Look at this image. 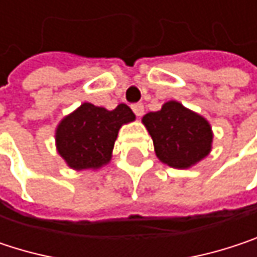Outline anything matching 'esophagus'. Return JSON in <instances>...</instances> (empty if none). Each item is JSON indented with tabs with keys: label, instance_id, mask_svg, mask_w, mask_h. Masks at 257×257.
<instances>
[{
	"label": "esophagus",
	"instance_id": "1",
	"mask_svg": "<svg viewBox=\"0 0 257 257\" xmlns=\"http://www.w3.org/2000/svg\"><path fill=\"white\" fill-rule=\"evenodd\" d=\"M132 111L135 113V116H143L144 114V105L143 104H134L132 105Z\"/></svg>",
	"mask_w": 257,
	"mask_h": 257
}]
</instances>
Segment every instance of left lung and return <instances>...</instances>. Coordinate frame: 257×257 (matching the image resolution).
<instances>
[{
  "label": "left lung",
  "instance_id": "1",
  "mask_svg": "<svg viewBox=\"0 0 257 257\" xmlns=\"http://www.w3.org/2000/svg\"><path fill=\"white\" fill-rule=\"evenodd\" d=\"M143 123L159 161L173 168H190L211 152L210 123L177 101H168L159 111L147 113Z\"/></svg>",
  "mask_w": 257,
  "mask_h": 257
}]
</instances>
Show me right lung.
Listing matches in <instances>:
<instances>
[{
	"label": "right lung",
	"instance_id": "add662e5",
	"mask_svg": "<svg viewBox=\"0 0 257 257\" xmlns=\"http://www.w3.org/2000/svg\"><path fill=\"white\" fill-rule=\"evenodd\" d=\"M135 120L126 104L105 110L84 102L61 120L55 140L58 153L73 170H96L108 164L122 125Z\"/></svg>",
	"mask_w": 257,
	"mask_h": 257
}]
</instances>
